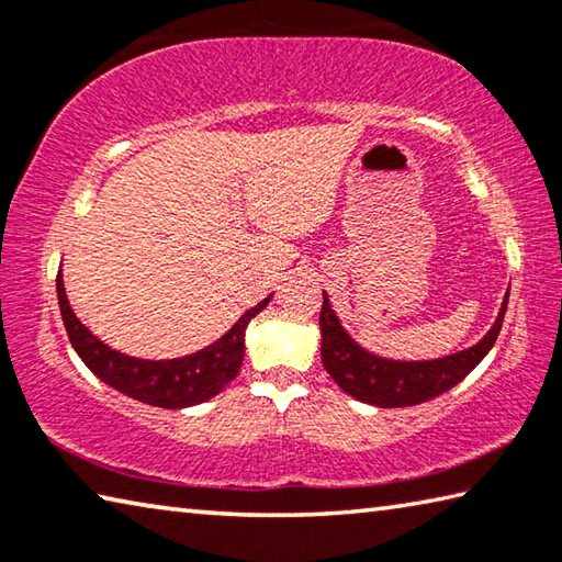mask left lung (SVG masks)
Listing matches in <instances>:
<instances>
[{
	"label": "left lung",
	"mask_w": 562,
	"mask_h": 562,
	"mask_svg": "<svg viewBox=\"0 0 562 562\" xmlns=\"http://www.w3.org/2000/svg\"><path fill=\"white\" fill-rule=\"evenodd\" d=\"M506 304L508 294L501 304L498 319L488 335L479 345L463 349L459 355L431 361H389L369 355V351L357 347L349 339L347 331L341 329L337 315L331 312L325 294L319 312L322 364H325L327 374L335 379L337 386H341L349 396H355L364 404L398 408L429 402V398L453 389L488 355L498 339L503 315H506Z\"/></svg>",
	"instance_id": "1"
}]
</instances>
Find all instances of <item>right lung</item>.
I'll return each mask as SVG.
<instances>
[{
	"label": "right lung",
	"mask_w": 562,
	"mask_h": 562,
	"mask_svg": "<svg viewBox=\"0 0 562 562\" xmlns=\"http://www.w3.org/2000/svg\"><path fill=\"white\" fill-rule=\"evenodd\" d=\"M56 292H59L61 319L66 335L71 339V347L81 357L93 374L101 382L119 389L121 394L138 402L160 406V408H183L207 402L215 394H221L227 382L237 376V369L243 364L245 355V327L260 310L268 307L270 297H265L252 310L235 322V327L221 337L215 345L205 347L195 355L183 359L168 361H146L136 357H126L121 351L111 349L99 341L91 331L81 325L69 307L64 292L61 272L56 278Z\"/></svg>",
	"instance_id": "obj_1"
}]
</instances>
